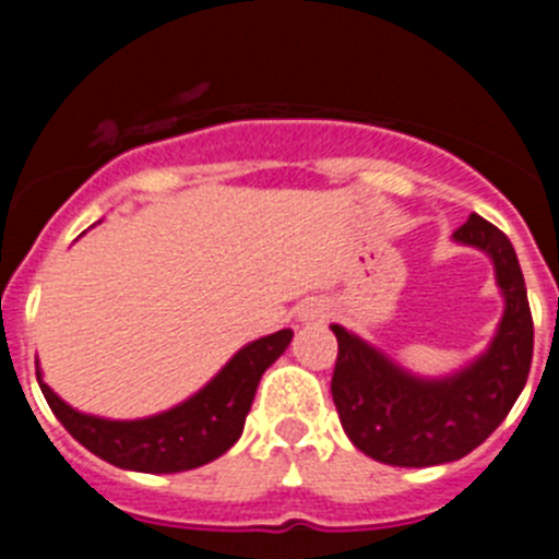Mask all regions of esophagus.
Listing matches in <instances>:
<instances>
[{
  "label": "esophagus",
  "instance_id": "obj_1",
  "mask_svg": "<svg viewBox=\"0 0 559 559\" xmlns=\"http://www.w3.org/2000/svg\"><path fill=\"white\" fill-rule=\"evenodd\" d=\"M302 322H324L330 316V308L322 302V299H310V302L302 305Z\"/></svg>",
  "mask_w": 559,
  "mask_h": 559
}]
</instances>
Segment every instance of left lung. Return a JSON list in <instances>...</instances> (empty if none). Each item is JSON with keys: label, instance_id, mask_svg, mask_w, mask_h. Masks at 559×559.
Segmentation results:
<instances>
[{"label": "left lung", "instance_id": "obj_1", "mask_svg": "<svg viewBox=\"0 0 559 559\" xmlns=\"http://www.w3.org/2000/svg\"><path fill=\"white\" fill-rule=\"evenodd\" d=\"M453 240L490 257L503 294L501 324L473 364L448 378H417L341 324H330L338 338L333 403L349 442L374 462L431 467L467 456L501 426L530 378L535 328L510 237L473 212Z\"/></svg>", "mask_w": 559, "mask_h": 559}]
</instances>
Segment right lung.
Masks as SVG:
<instances>
[{
    "label": "right lung",
    "mask_w": 559,
    "mask_h": 559,
    "mask_svg": "<svg viewBox=\"0 0 559 559\" xmlns=\"http://www.w3.org/2000/svg\"><path fill=\"white\" fill-rule=\"evenodd\" d=\"M294 330H280L246 344L240 353L179 406L142 419H106L75 412L36 378L49 408L72 437L103 462L140 473H181L218 459L235 445L246 426L257 383L265 369L288 349Z\"/></svg>",
    "instance_id": "1"
}]
</instances>
